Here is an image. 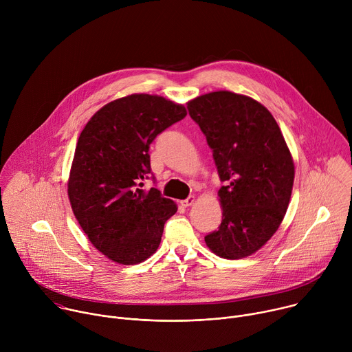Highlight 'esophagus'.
I'll list each match as a JSON object with an SVG mask.
<instances>
[{
    "mask_svg": "<svg viewBox=\"0 0 352 352\" xmlns=\"http://www.w3.org/2000/svg\"><path fill=\"white\" fill-rule=\"evenodd\" d=\"M193 202H195V196H188L186 199L181 200V205H182L184 208H188V206H190Z\"/></svg>",
    "mask_w": 352,
    "mask_h": 352,
    "instance_id": "1",
    "label": "esophagus"
}]
</instances>
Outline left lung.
<instances>
[{
    "label": "left lung",
    "mask_w": 352,
    "mask_h": 352,
    "mask_svg": "<svg viewBox=\"0 0 352 352\" xmlns=\"http://www.w3.org/2000/svg\"><path fill=\"white\" fill-rule=\"evenodd\" d=\"M202 129L219 177L223 221L205 236L213 252L241 259L261 249L277 231L294 184V163L284 136L256 100L221 90L188 103Z\"/></svg>",
    "instance_id": "obj_1"
}]
</instances>
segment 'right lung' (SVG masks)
<instances>
[{
  "label": "right lung",
  "instance_id": "right-lung-1",
  "mask_svg": "<svg viewBox=\"0 0 352 352\" xmlns=\"http://www.w3.org/2000/svg\"><path fill=\"white\" fill-rule=\"evenodd\" d=\"M186 110L160 96L131 94L98 110L83 128L72 162L68 195L89 241L109 259L135 265L152 256L177 206L157 188L152 142Z\"/></svg>",
  "mask_w": 352,
  "mask_h": 352
}]
</instances>
